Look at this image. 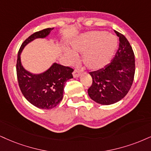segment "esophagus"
<instances>
[{"label": "esophagus", "instance_id": "34e87169", "mask_svg": "<svg viewBox=\"0 0 151 151\" xmlns=\"http://www.w3.org/2000/svg\"><path fill=\"white\" fill-rule=\"evenodd\" d=\"M81 74V70H78V69H75L74 70L73 73V75L74 78H78Z\"/></svg>", "mask_w": 151, "mask_h": 151}]
</instances>
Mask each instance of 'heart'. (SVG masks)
<instances>
[{"label":"heart","mask_w":151,"mask_h":151,"mask_svg":"<svg viewBox=\"0 0 151 151\" xmlns=\"http://www.w3.org/2000/svg\"><path fill=\"white\" fill-rule=\"evenodd\" d=\"M118 45V38L114 35L106 31H91L73 42L71 48L76 52L83 53V62L87 68L97 70L111 61ZM66 56L72 61L77 58L71 51L67 52Z\"/></svg>","instance_id":"obj_1"}]
</instances>
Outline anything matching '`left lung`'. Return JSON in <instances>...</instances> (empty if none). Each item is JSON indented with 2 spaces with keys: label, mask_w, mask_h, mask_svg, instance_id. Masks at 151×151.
Masks as SVG:
<instances>
[{
  "label": "left lung",
  "mask_w": 151,
  "mask_h": 151,
  "mask_svg": "<svg viewBox=\"0 0 151 151\" xmlns=\"http://www.w3.org/2000/svg\"><path fill=\"white\" fill-rule=\"evenodd\" d=\"M119 47L112 61L101 69L90 72L92 85L87 92L93 101L111 105L127 95L133 83L135 73L134 54L127 39L115 31Z\"/></svg>",
  "instance_id": "left-lung-1"
}]
</instances>
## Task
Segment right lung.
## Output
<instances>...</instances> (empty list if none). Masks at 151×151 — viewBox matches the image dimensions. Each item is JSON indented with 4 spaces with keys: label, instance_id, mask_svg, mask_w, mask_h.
Listing matches in <instances>:
<instances>
[{
    "label": "right lung",
    "instance_id": "obj_1",
    "mask_svg": "<svg viewBox=\"0 0 151 151\" xmlns=\"http://www.w3.org/2000/svg\"><path fill=\"white\" fill-rule=\"evenodd\" d=\"M54 28H47L36 32L26 39L19 50L17 61V75L20 90L24 97L31 104L41 109H52L62 100L65 83L73 78V69L53 63L40 73H33L22 66L21 53L26 45L37 38L49 36Z\"/></svg>",
    "mask_w": 151,
    "mask_h": 151
}]
</instances>
